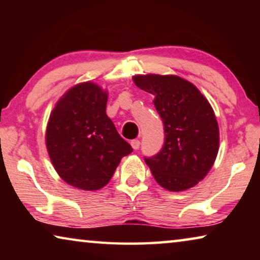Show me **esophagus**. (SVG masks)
<instances>
[{"label": "esophagus", "mask_w": 260, "mask_h": 260, "mask_svg": "<svg viewBox=\"0 0 260 260\" xmlns=\"http://www.w3.org/2000/svg\"><path fill=\"white\" fill-rule=\"evenodd\" d=\"M131 146L134 149V150H138V149L140 148V140H132Z\"/></svg>", "instance_id": "obj_1"}]
</instances>
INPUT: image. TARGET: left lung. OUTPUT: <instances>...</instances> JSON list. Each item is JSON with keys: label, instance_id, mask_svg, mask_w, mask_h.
I'll list each match as a JSON object with an SVG mask.
<instances>
[{"label": "left lung", "instance_id": "obj_1", "mask_svg": "<svg viewBox=\"0 0 260 260\" xmlns=\"http://www.w3.org/2000/svg\"><path fill=\"white\" fill-rule=\"evenodd\" d=\"M133 80L155 96L153 104L164 124L161 150L144 158L153 178L171 191L196 186L209 173L219 149L218 122L208 100L177 76L148 74Z\"/></svg>", "mask_w": 260, "mask_h": 260}]
</instances>
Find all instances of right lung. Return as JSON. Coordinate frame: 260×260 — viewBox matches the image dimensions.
Here are the masks:
<instances>
[{"mask_svg": "<svg viewBox=\"0 0 260 260\" xmlns=\"http://www.w3.org/2000/svg\"><path fill=\"white\" fill-rule=\"evenodd\" d=\"M108 93L93 82L71 88L50 114L46 143L56 172L83 190L104 187L124 156L133 151L105 108Z\"/></svg>", "mask_w": 260, "mask_h": 260, "instance_id": "obj_1", "label": "right lung"}]
</instances>
